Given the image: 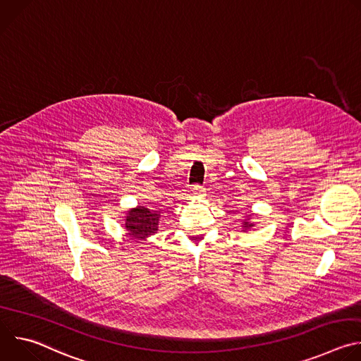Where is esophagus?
Returning <instances> with one entry per match:
<instances>
[{
  "label": "esophagus",
  "instance_id": "1",
  "mask_svg": "<svg viewBox=\"0 0 361 361\" xmlns=\"http://www.w3.org/2000/svg\"><path fill=\"white\" fill-rule=\"evenodd\" d=\"M192 194L195 195V197H204L205 195V188L204 187H201V185H194V188H192Z\"/></svg>",
  "mask_w": 361,
  "mask_h": 361
}]
</instances>
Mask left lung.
Instances as JSON below:
<instances>
[{
    "label": "left lung",
    "instance_id": "left-lung-1",
    "mask_svg": "<svg viewBox=\"0 0 361 361\" xmlns=\"http://www.w3.org/2000/svg\"><path fill=\"white\" fill-rule=\"evenodd\" d=\"M252 226H254V224H252L251 221H248V220H244V221H243V231H247V230H250Z\"/></svg>",
    "mask_w": 361,
    "mask_h": 361
}]
</instances>
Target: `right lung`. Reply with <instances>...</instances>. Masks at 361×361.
Returning a JSON list of instances; mask_svg holds the SVG:
<instances>
[{"label":"right lung","instance_id":"add662e5","mask_svg":"<svg viewBox=\"0 0 361 361\" xmlns=\"http://www.w3.org/2000/svg\"><path fill=\"white\" fill-rule=\"evenodd\" d=\"M159 217L160 212L138 205L137 209L128 212V216L126 217V228L128 230V234L131 237L137 240L145 238L148 235L156 234V231L159 230Z\"/></svg>","mask_w":361,"mask_h":361}]
</instances>
